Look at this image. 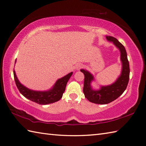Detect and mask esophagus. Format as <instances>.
Masks as SVG:
<instances>
[{"label": "esophagus", "mask_w": 146, "mask_h": 146, "mask_svg": "<svg viewBox=\"0 0 146 146\" xmlns=\"http://www.w3.org/2000/svg\"><path fill=\"white\" fill-rule=\"evenodd\" d=\"M82 67H83V64H78L76 65V70H80V68H82Z\"/></svg>", "instance_id": "obj_1"}]
</instances>
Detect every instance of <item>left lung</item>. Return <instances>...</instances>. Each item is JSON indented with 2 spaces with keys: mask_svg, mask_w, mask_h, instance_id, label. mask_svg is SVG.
Returning <instances> with one entry per match:
<instances>
[{
  "mask_svg": "<svg viewBox=\"0 0 146 146\" xmlns=\"http://www.w3.org/2000/svg\"><path fill=\"white\" fill-rule=\"evenodd\" d=\"M106 39L108 41L113 43L120 53L122 70L115 81L110 85H100L98 89H95L92 85V83L95 81L94 75L86 70H80L85 75L83 86L85 97L92 103L102 105L110 103L123 94L128 85L130 74L129 63L124 46L112 36H107Z\"/></svg>",
  "mask_w": 146,
  "mask_h": 146,
  "instance_id": "left-lung-1",
  "label": "left lung"
}]
</instances>
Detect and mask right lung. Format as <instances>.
Returning <instances> with one entry per match:
<instances>
[{
	"label": "right lung",
	"instance_id": "right-lung-1",
	"mask_svg": "<svg viewBox=\"0 0 146 146\" xmlns=\"http://www.w3.org/2000/svg\"><path fill=\"white\" fill-rule=\"evenodd\" d=\"M15 63H16V60L15 64ZM72 74L73 72H70L62 78L58 79L53 86L48 90L38 91L29 89L22 84L17 78L16 73L14 70L15 82L21 94L29 100L41 105L52 104L60 100L62 98L67 83Z\"/></svg>",
	"mask_w": 146,
	"mask_h": 146
}]
</instances>
